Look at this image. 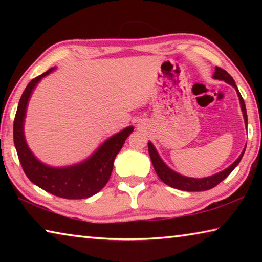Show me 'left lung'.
<instances>
[{
	"instance_id": "1",
	"label": "left lung",
	"mask_w": 262,
	"mask_h": 262,
	"mask_svg": "<svg viewBox=\"0 0 262 262\" xmlns=\"http://www.w3.org/2000/svg\"><path fill=\"white\" fill-rule=\"evenodd\" d=\"M212 77L215 79H220V81H224L225 83L230 84V85H232L234 89H236L238 98H239V103H241V107L243 111L244 121H245V125L247 126V113H246L245 103H244L243 97L241 95V92H239L236 83L233 81V78L231 77V75L228 74V72H225L224 69L216 67L214 76ZM148 149H149V155H150V158H151L155 171H156L157 176L161 178V180L164 184H166L170 186V187H173L177 189L186 190V192H201V190L211 189L212 187H215V186L219 185L221 181H223L225 178H227V177L233 171V168L238 165L239 162L242 161L243 155L245 152L246 148L243 150V152L241 154V156L236 159V162H233L231 165H230L228 168H225L224 171H221L214 176L206 177V178H200V179L189 178V177L181 176L179 173H177V172H174L173 170H171V168L163 162V159L159 157L157 150L155 149L151 142H149L148 143Z\"/></svg>"
}]
</instances>
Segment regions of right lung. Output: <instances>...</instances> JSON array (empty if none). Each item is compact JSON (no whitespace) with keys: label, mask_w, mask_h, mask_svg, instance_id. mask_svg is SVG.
<instances>
[{"label":"right lung","mask_w":262,"mask_h":262,"mask_svg":"<svg viewBox=\"0 0 262 262\" xmlns=\"http://www.w3.org/2000/svg\"><path fill=\"white\" fill-rule=\"evenodd\" d=\"M54 69L51 68L33 78L20 97L14 121V142L17 155L26 177L38 187L63 199L90 198L107 184L113 170L114 158L127 137L134 130V127L129 126L111 136L82 163L64 167H53L41 163L26 144L24 120L29 99L35 85Z\"/></svg>","instance_id":"right-lung-1"}]
</instances>
